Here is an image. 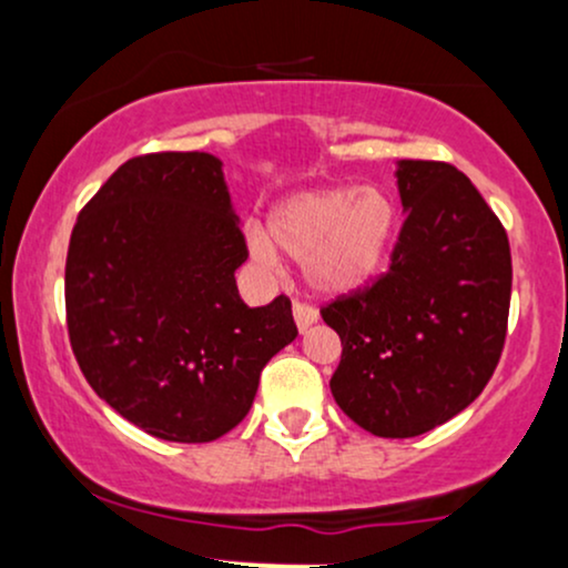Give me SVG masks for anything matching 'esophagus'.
Returning a JSON list of instances; mask_svg holds the SVG:
<instances>
[{
    "label": "esophagus",
    "mask_w": 568,
    "mask_h": 568,
    "mask_svg": "<svg viewBox=\"0 0 568 568\" xmlns=\"http://www.w3.org/2000/svg\"><path fill=\"white\" fill-rule=\"evenodd\" d=\"M293 321H296V325H298V331H310L312 325L317 323V310L315 306H310V304H304V302H293Z\"/></svg>",
    "instance_id": "1"
}]
</instances>
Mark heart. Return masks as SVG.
<instances>
[{"instance_id": "b5f03b06", "label": "heart", "mask_w": 568, "mask_h": 568, "mask_svg": "<svg viewBox=\"0 0 568 568\" xmlns=\"http://www.w3.org/2000/svg\"><path fill=\"white\" fill-rule=\"evenodd\" d=\"M397 230V207L376 186H328L298 192L270 213V232L247 226V253L277 266L280 253L304 264L312 291L344 296L376 277Z\"/></svg>"}]
</instances>
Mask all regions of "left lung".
I'll list each match as a JSON object with an SVG mask.
<instances>
[{"mask_svg": "<svg viewBox=\"0 0 568 568\" xmlns=\"http://www.w3.org/2000/svg\"><path fill=\"white\" fill-rule=\"evenodd\" d=\"M406 221L389 270L321 310L342 338L338 408L379 438H414L484 393L507 336L513 262L501 221L448 162L400 160Z\"/></svg>", "mask_w": 568, "mask_h": 568, "instance_id": "1", "label": "left lung"}]
</instances>
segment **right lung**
<instances>
[{
  "instance_id": "obj_1",
  "label": "right lung",
  "mask_w": 568,
  "mask_h": 568,
  "mask_svg": "<svg viewBox=\"0 0 568 568\" xmlns=\"http://www.w3.org/2000/svg\"><path fill=\"white\" fill-rule=\"evenodd\" d=\"M245 258L219 158L160 152L116 168L67 256L71 349L95 395L162 440L237 427L266 363L298 336L288 296L240 298Z\"/></svg>"
}]
</instances>
